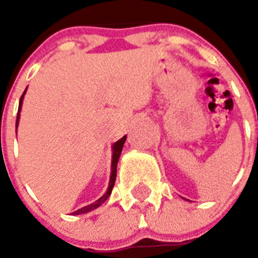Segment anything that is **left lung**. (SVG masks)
<instances>
[{"label": "left lung", "instance_id": "8db88e82", "mask_svg": "<svg viewBox=\"0 0 258 258\" xmlns=\"http://www.w3.org/2000/svg\"><path fill=\"white\" fill-rule=\"evenodd\" d=\"M184 200H187V199H184ZM187 201H188V200H187Z\"/></svg>", "mask_w": 258, "mask_h": 258}]
</instances>
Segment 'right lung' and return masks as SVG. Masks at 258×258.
<instances>
[{
	"label": "right lung",
	"mask_w": 258,
	"mask_h": 258,
	"mask_svg": "<svg viewBox=\"0 0 258 258\" xmlns=\"http://www.w3.org/2000/svg\"><path fill=\"white\" fill-rule=\"evenodd\" d=\"M26 91H27V88H26L25 92L22 93V96H21V98H20V105H18V112H17V118H16V130L18 127V121H20V112H21V108H22V102H23V97H25ZM126 139H127V136H123L121 140H118V141L114 142V144L112 145V162H111V176H110V182H108L107 191L103 194L102 197H100V199H98L97 201L93 202V204L87 205V206H85V207H82V209L72 212L71 213L72 216L82 215V213H87V212H90V211L98 209V207H100L102 204H105L106 200L110 197L111 192H112V188L114 186V181H116L117 163H118V158H119V156H121L122 148H123V145H124V142H126Z\"/></svg>",
	"instance_id": "right-lung-1"
}]
</instances>
